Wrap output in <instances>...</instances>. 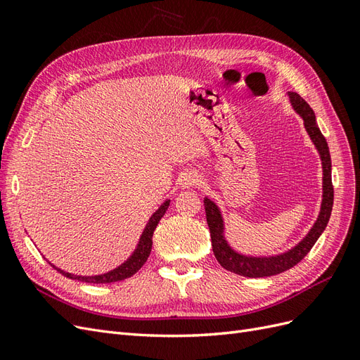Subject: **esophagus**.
Masks as SVG:
<instances>
[{"mask_svg": "<svg viewBox=\"0 0 360 360\" xmlns=\"http://www.w3.org/2000/svg\"><path fill=\"white\" fill-rule=\"evenodd\" d=\"M200 182H202L200 174L196 173V172H191V170H190V172H186V173H182V176H181V179H179L181 187H186V188L199 186Z\"/></svg>", "mask_w": 360, "mask_h": 360, "instance_id": "esophagus-1", "label": "esophagus"}]
</instances>
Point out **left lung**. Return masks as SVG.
<instances>
[{"label": "left lung", "mask_w": 360, "mask_h": 360, "mask_svg": "<svg viewBox=\"0 0 360 360\" xmlns=\"http://www.w3.org/2000/svg\"><path fill=\"white\" fill-rule=\"evenodd\" d=\"M290 103L293 109L302 117L304 126H306V131L310 135L313 144L316 146V149L321 155L322 161V174H324V184H322V204H321V213L318 216V220L310 229V233L306 236V238L293 248V250L284 252L281 255L275 257H246L236 252L234 250L229 248L224 237V220L222 214H220L219 208L213 200L205 198L204 205H205V214H207V224L210 228V236H211V246H213V252L216 255L217 262L220 263L222 268L226 271H231L234 274L250 276V278H260V276H271L281 274L293 268L295 264H298L304 257L309 254V251L316 243L319 236L324 231L328 219L331 214V208H333V184H331V158H330V150L328 144L326 141L324 135L321 134L315 112L309 106V103L304 100L297 92H289Z\"/></svg>", "instance_id": "left-lung-1"}]
</instances>
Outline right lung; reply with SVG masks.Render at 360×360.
Instances as JSON below:
<instances>
[{
  "mask_svg": "<svg viewBox=\"0 0 360 360\" xmlns=\"http://www.w3.org/2000/svg\"><path fill=\"white\" fill-rule=\"evenodd\" d=\"M169 205H170V200H165L164 204L155 211L153 216L149 220V224H147L146 228H144V231H143L141 238H140V243H138L134 254L129 257V259L122 266H118V268H115L112 271H109L106 274H101V275L82 276V275H75V274H70V272L62 271V269L56 268V266L51 264V263L50 264L58 272H60L63 276H67V278L84 281V283L105 284V283H115V281L126 280V278H129V276H132L135 272L140 271L143 268V264L147 262V259H149L150 251H152V236H153V231H155L156 225H158V222L161 220V217L165 214V211H167Z\"/></svg>",
  "mask_w": 360,
  "mask_h": 360,
  "instance_id": "right-lung-1",
  "label": "right lung"
}]
</instances>
